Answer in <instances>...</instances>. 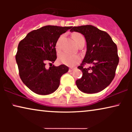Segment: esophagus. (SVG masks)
Masks as SVG:
<instances>
[{
  "instance_id": "1",
  "label": "esophagus",
  "mask_w": 132,
  "mask_h": 132,
  "mask_svg": "<svg viewBox=\"0 0 132 132\" xmlns=\"http://www.w3.org/2000/svg\"><path fill=\"white\" fill-rule=\"evenodd\" d=\"M74 70V68H70V69H69V70H68V71L69 72H71V71H73Z\"/></svg>"
}]
</instances>
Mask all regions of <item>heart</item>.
I'll use <instances>...</instances> for the list:
<instances>
[{
    "instance_id": "b5f03b06",
    "label": "heart",
    "mask_w": 132,
    "mask_h": 132,
    "mask_svg": "<svg viewBox=\"0 0 132 132\" xmlns=\"http://www.w3.org/2000/svg\"><path fill=\"white\" fill-rule=\"evenodd\" d=\"M73 38L76 43L77 44L81 41L85 40L84 37L80 33H74L73 34ZM61 39V37L58 39L56 43V47L57 48L59 46V42ZM81 60V57L78 55H74V54H70L66 52H62L59 54L58 56L59 62L66 65L69 67H74L76 65L80 62Z\"/></svg>"
}]
</instances>
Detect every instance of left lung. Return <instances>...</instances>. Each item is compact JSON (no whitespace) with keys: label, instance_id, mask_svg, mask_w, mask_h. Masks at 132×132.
I'll use <instances>...</instances> for the list:
<instances>
[{"label":"left lung","instance_id":"1","mask_svg":"<svg viewBox=\"0 0 132 132\" xmlns=\"http://www.w3.org/2000/svg\"><path fill=\"white\" fill-rule=\"evenodd\" d=\"M70 32L82 34L86 42L85 56L77 67L83 75L76 81L77 87L87 94L102 91L109 85L115 77L119 62L117 45L107 32L93 25L73 27ZM87 63L91 66L84 68Z\"/></svg>","mask_w":132,"mask_h":132}]
</instances>
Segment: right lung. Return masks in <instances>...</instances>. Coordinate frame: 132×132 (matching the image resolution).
Masks as SVG:
<instances>
[{"label": "right lung", "mask_w": 132, "mask_h": 132, "mask_svg": "<svg viewBox=\"0 0 132 132\" xmlns=\"http://www.w3.org/2000/svg\"><path fill=\"white\" fill-rule=\"evenodd\" d=\"M72 26H43L32 30L19 43L15 60L20 77L32 91L48 95L58 88L60 78L69 68L65 65H52L57 58L55 46L61 35ZM51 64L47 69L45 64Z\"/></svg>", "instance_id": "add662e5"}]
</instances>
